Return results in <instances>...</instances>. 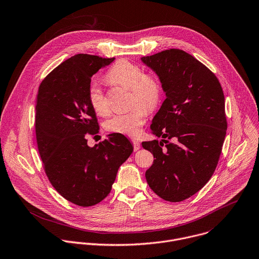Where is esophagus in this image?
Listing matches in <instances>:
<instances>
[{"label":"esophagus","mask_w":259,"mask_h":259,"mask_svg":"<svg viewBox=\"0 0 259 259\" xmlns=\"http://www.w3.org/2000/svg\"><path fill=\"white\" fill-rule=\"evenodd\" d=\"M132 142H133V145H134V150H135V151H138V150H140V148H141V145H140L139 141H137V140H133Z\"/></svg>","instance_id":"esophagus-1"}]
</instances>
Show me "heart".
Returning a JSON list of instances; mask_svg holds the SVG:
<instances>
[{
	"label": "heart",
	"instance_id": "obj_1",
	"mask_svg": "<svg viewBox=\"0 0 259 259\" xmlns=\"http://www.w3.org/2000/svg\"><path fill=\"white\" fill-rule=\"evenodd\" d=\"M105 80L114 87H122L131 90L130 110L114 114L105 122V128L112 133L137 136L145 123L148 110H155L162 99L163 87L160 78L127 59H119L108 69ZM87 97L90 106L98 115L109 113L107 97L102 88L92 83L88 87Z\"/></svg>",
	"mask_w": 259,
	"mask_h": 259
}]
</instances>
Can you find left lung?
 <instances>
[{
    "label": "left lung",
    "instance_id": "left-lung-1",
    "mask_svg": "<svg viewBox=\"0 0 259 259\" xmlns=\"http://www.w3.org/2000/svg\"><path fill=\"white\" fill-rule=\"evenodd\" d=\"M142 60L167 96L151 125L163 140L142 143L155 159L146 179L159 197L181 202L200 191L217 167L227 130L224 93L216 75L183 50Z\"/></svg>",
    "mask_w": 259,
    "mask_h": 259
}]
</instances>
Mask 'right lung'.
Masks as SVG:
<instances>
[{
  "label": "right lung",
  "mask_w": 259,
  "mask_h": 259,
  "mask_svg": "<svg viewBox=\"0 0 259 259\" xmlns=\"http://www.w3.org/2000/svg\"><path fill=\"white\" fill-rule=\"evenodd\" d=\"M113 60L74 55L54 68L38 88L35 128L44 171L63 198L82 207L109 194L119 166L134 151L117 133L93 148L87 146V136L99 130L87 97L91 76Z\"/></svg>",
  "instance_id": "right-lung-1"
}]
</instances>
